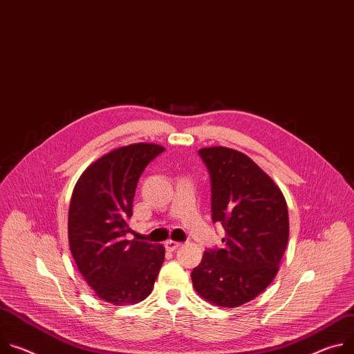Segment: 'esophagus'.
<instances>
[{"mask_svg":"<svg viewBox=\"0 0 354 354\" xmlns=\"http://www.w3.org/2000/svg\"><path fill=\"white\" fill-rule=\"evenodd\" d=\"M182 244L180 243H178V241H174V240H168L167 243H165V247H167V250H169V251H175L176 248H179Z\"/></svg>","mask_w":354,"mask_h":354,"instance_id":"esophagus-1","label":"esophagus"}]
</instances>
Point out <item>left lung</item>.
I'll return each instance as SVG.
<instances>
[{
  "label": "left lung",
  "mask_w": 354,
  "mask_h": 354,
  "mask_svg": "<svg viewBox=\"0 0 354 354\" xmlns=\"http://www.w3.org/2000/svg\"><path fill=\"white\" fill-rule=\"evenodd\" d=\"M199 153L212 176V217L226 230L223 248L203 252L190 277L201 298L237 308L274 281L289 237L286 201L274 179L233 148Z\"/></svg>",
  "instance_id": "obj_1"
}]
</instances>
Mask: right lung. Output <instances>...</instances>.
I'll list each match as a JSON object with an SVG mask.
<instances>
[{
  "instance_id": "obj_1",
  "label": "right lung",
  "mask_w": 354,
  "mask_h": 354,
  "mask_svg": "<svg viewBox=\"0 0 354 354\" xmlns=\"http://www.w3.org/2000/svg\"><path fill=\"white\" fill-rule=\"evenodd\" d=\"M165 148L130 144L95 159L75 185L69 206V248L94 295L134 305L153 289L165 260L162 244L127 240L138 179Z\"/></svg>"
}]
</instances>
